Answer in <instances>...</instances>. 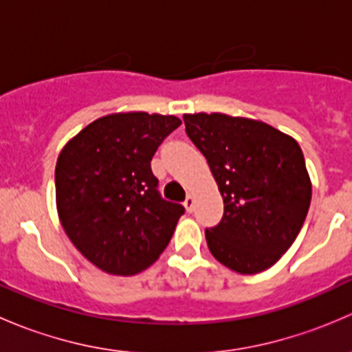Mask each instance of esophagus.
Here are the masks:
<instances>
[{
  "label": "esophagus",
  "mask_w": 352,
  "mask_h": 352,
  "mask_svg": "<svg viewBox=\"0 0 352 352\" xmlns=\"http://www.w3.org/2000/svg\"><path fill=\"white\" fill-rule=\"evenodd\" d=\"M184 206H186L187 212H192L194 211V197L192 196H187L186 201H184Z\"/></svg>",
  "instance_id": "obj_1"
}]
</instances>
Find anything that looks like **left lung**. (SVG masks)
I'll return each mask as SVG.
<instances>
[{
  "mask_svg": "<svg viewBox=\"0 0 352 352\" xmlns=\"http://www.w3.org/2000/svg\"><path fill=\"white\" fill-rule=\"evenodd\" d=\"M184 122L225 204L221 221L206 228L209 250L240 274L265 271L294 242L310 208L303 151L293 138L258 120L186 113Z\"/></svg>",
  "mask_w": 352,
  "mask_h": 352,
  "instance_id": "8db88e82",
  "label": "left lung"
}]
</instances>
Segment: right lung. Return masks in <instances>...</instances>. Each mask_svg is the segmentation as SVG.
Returning a JSON list of instances; mask_svg holds the SVG:
<instances>
[{
	"instance_id": "obj_1",
	"label": "right lung",
	"mask_w": 352,
	"mask_h": 352,
	"mask_svg": "<svg viewBox=\"0 0 352 352\" xmlns=\"http://www.w3.org/2000/svg\"><path fill=\"white\" fill-rule=\"evenodd\" d=\"M180 119L112 113L94 120L63 148L56 163V202L74 247L109 274L131 276L160 257L184 214L165 201L151 158Z\"/></svg>"
}]
</instances>
